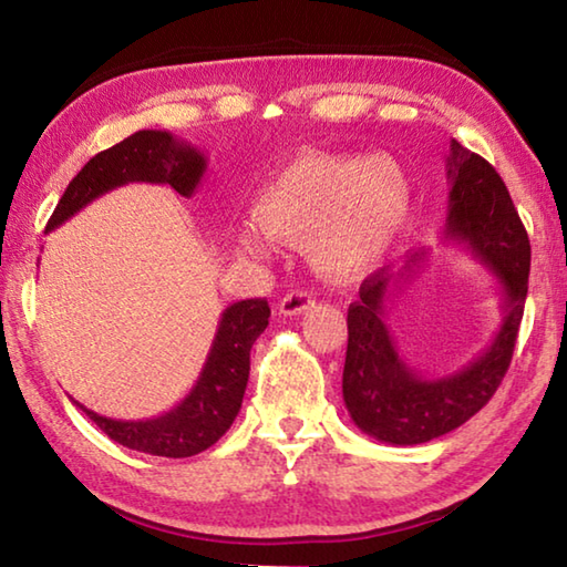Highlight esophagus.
<instances>
[{"mask_svg":"<svg viewBox=\"0 0 567 567\" xmlns=\"http://www.w3.org/2000/svg\"><path fill=\"white\" fill-rule=\"evenodd\" d=\"M312 305H315V300H312L310 292L295 290L290 295H285L282 300H280V315H285V318H292V315L307 312Z\"/></svg>","mask_w":567,"mask_h":567,"instance_id":"34e87169","label":"esophagus"}]
</instances>
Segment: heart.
<instances>
[{
	"instance_id": "1",
	"label": "heart",
	"mask_w": 567,
	"mask_h": 567,
	"mask_svg": "<svg viewBox=\"0 0 567 567\" xmlns=\"http://www.w3.org/2000/svg\"><path fill=\"white\" fill-rule=\"evenodd\" d=\"M412 203V182L398 159L305 150L265 182L255 197V225L237 229V245L265 255L272 243H305L322 277L352 282L398 245Z\"/></svg>"
}]
</instances>
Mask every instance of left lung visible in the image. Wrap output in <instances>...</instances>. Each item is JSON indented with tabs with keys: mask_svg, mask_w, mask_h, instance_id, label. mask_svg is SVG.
<instances>
[{
	"mask_svg": "<svg viewBox=\"0 0 567 567\" xmlns=\"http://www.w3.org/2000/svg\"><path fill=\"white\" fill-rule=\"evenodd\" d=\"M445 239L465 243L501 285L503 324L485 352L445 378H425L410 368L385 324L388 300L405 287L425 262L420 249L400 272L388 267L360 285V300L348 310V354L342 398L362 433L390 445H420L467 422L501 388L511 368L520 330L530 243L505 182L491 162L450 140Z\"/></svg>",
	"mask_w": 567,
	"mask_h": 567,
	"instance_id": "8db88e82",
	"label": "left lung"
}]
</instances>
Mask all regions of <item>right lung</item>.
Here are the masks:
<instances>
[{"instance_id":"add662e5","label":"right lung","mask_w":567,"mask_h":567,"mask_svg":"<svg viewBox=\"0 0 567 567\" xmlns=\"http://www.w3.org/2000/svg\"><path fill=\"white\" fill-rule=\"evenodd\" d=\"M205 169L207 159L197 147L177 140L172 132L140 130L120 145L94 155L80 169V175L64 189L60 205L54 207L47 233L66 223L104 192L130 185V182L169 185L182 197H192ZM267 320H270V305L262 297L229 305L219 318L213 348L195 388L165 415L152 420H112L87 410L76 400L72 402L110 440L137 453L159 457H189L203 453L227 433L243 408L249 378V350L265 332Z\"/></svg>"}]
</instances>
